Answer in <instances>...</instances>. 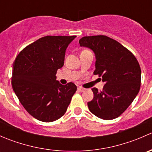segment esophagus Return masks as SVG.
<instances>
[{
    "label": "esophagus",
    "instance_id": "1",
    "mask_svg": "<svg viewBox=\"0 0 152 152\" xmlns=\"http://www.w3.org/2000/svg\"><path fill=\"white\" fill-rule=\"evenodd\" d=\"M85 90V88H82V87H78V91L79 92H81V93H82V92H84Z\"/></svg>",
    "mask_w": 152,
    "mask_h": 152
}]
</instances>
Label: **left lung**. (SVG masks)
Here are the masks:
<instances>
[{
  "instance_id": "1",
  "label": "left lung",
  "mask_w": 152,
  "mask_h": 152,
  "mask_svg": "<svg viewBox=\"0 0 152 152\" xmlns=\"http://www.w3.org/2000/svg\"><path fill=\"white\" fill-rule=\"evenodd\" d=\"M80 46L89 48L96 56L95 75L102 78V91L92 89L90 111L99 118L112 120L120 116L137 96L140 87L141 70L132 52L104 35L84 37Z\"/></svg>"
}]
</instances>
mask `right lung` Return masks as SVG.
<instances>
[{
	"label": "right lung",
	"mask_w": 152,
	"mask_h": 152,
	"mask_svg": "<svg viewBox=\"0 0 152 152\" xmlns=\"http://www.w3.org/2000/svg\"><path fill=\"white\" fill-rule=\"evenodd\" d=\"M76 36H46L30 44L15 59L12 85L21 104L37 120L52 122L64 115L75 84L61 85L56 71L64 65L65 50Z\"/></svg>",
	"instance_id": "add662e5"
}]
</instances>
